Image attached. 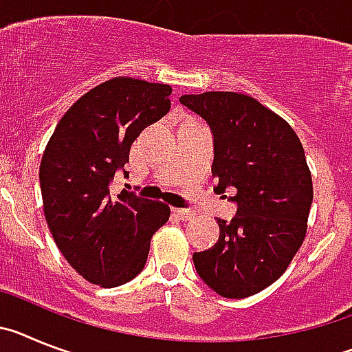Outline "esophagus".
Masks as SVG:
<instances>
[{
	"instance_id": "34e87169",
	"label": "esophagus",
	"mask_w": 352,
	"mask_h": 352,
	"mask_svg": "<svg viewBox=\"0 0 352 352\" xmlns=\"http://www.w3.org/2000/svg\"><path fill=\"white\" fill-rule=\"evenodd\" d=\"M172 212H173V216H177V218L182 219V221H186V219H191L195 216L193 210L182 209V207H173Z\"/></svg>"
}]
</instances>
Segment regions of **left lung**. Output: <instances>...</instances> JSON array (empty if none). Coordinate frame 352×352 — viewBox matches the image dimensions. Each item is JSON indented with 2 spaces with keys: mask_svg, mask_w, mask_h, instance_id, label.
Here are the masks:
<instances>
[{
  "mask_svg": "<svg viewBox=\"0 0 352 352\" xmlns=\"http://www.w3.org/2000/svg\"><path fill=\"white\" fill-rule=\"evenodd\" d=\"M180 104L209 125L216 191H234L237 207L230 221L218 219V243L193 253L195 269L216 294L248 298L276 282L303 244L314 200L303 145L253 97L206 91Z\"/></svg>",
  "mask_w": 352,
  "mask_h": 352,
  "instance_id": "8db88e82",
  "label": "left lung"
}]
</instances>
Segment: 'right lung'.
Here are the masks:
<instances>
[{"label": "right lung", "instance_id": "obj_1", "mask_svg": "<svg viewBox=\"0 0 352 352\" xmlns=\"http://www.w3.org/2000/svg\"><path fill=\"white\" fill-rule=\"evenodd\" d=\"M172 88L115 78L85 94L58 122L41 163L44 214L53 239L85 280L117 287L138 276L170 207L133 191L109 193L133 142L163 118Z\"/></svg>", "mask_w": 352, "mask_h": 352}]
</instances>
